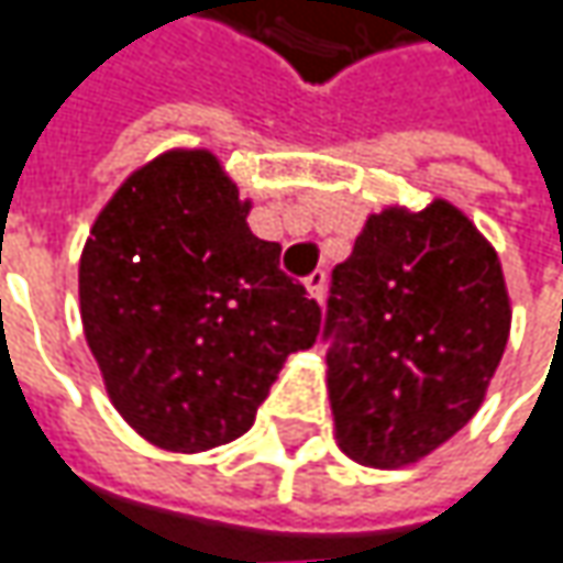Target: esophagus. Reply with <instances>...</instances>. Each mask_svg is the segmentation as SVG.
Wrapping results in <instances>:
<instances>
[{
	"label": "esophagus",
	"instance_id": "34e87169",
	"mask_svg": "<svg viewBox=\"0 0 563 563\" xmlns=\"http://www.w3.org/2000/svg\"><path fill=\"white\" fill-rule=\"evenodd\" d=\"M303 288H307V295L313 297L317 303H323V297H325V272H313V275H307L303 278Z\"/></svg>",
	"mask_w": 563,
	"mask_h": 563
}]
</instances>
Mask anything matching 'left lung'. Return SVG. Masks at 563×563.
<instances>
[{
    "label": "left lung",
    "instance_id": "8db88e82",
    "mask_svg": "<svg viewBox=\"0 0 563 563\" xmlns=\"http://www.w3.org/2000/svg\"><path fill=\"white\" fill-rule=\"evenodd\" d=\"M510 317L497 250L453 202L367 214L325 313L339 450L371 468L431 456L485 402Z\"/></svg>",
    "mask_w": 563,
    "mask_h": 563
}]
</instances>
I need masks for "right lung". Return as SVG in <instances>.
I'll use <instances>...</instances> for the list:
<instances>
[{
  "instance_id": "obj_1",
  "label": "right lung",
  "mask_w": 563,
  "mask_h": 563,
  "mask_svg": "<svg viewBox=\"0 0 563 563\" xmlns=\"http://www.w3.org/2000/svg\"><path fill=\"white\" fill-rule=\"evenodd\" d=\"M221 157L170 148L98 211L78 263L81 329L129 428L170 453L246 434L320 307L278 268Z\"/></svg>"
}]
</instances>
